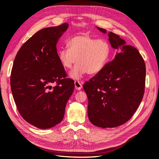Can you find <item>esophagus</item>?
Here are the masks:
<instances>
[{
	"label": "esophagus",
	"instance_id": "esophagus-1",
	"mask_svg": "<svg viewBox=\"0 0 159 159\" xmlns=\"http://www.w3.org/2000/svg\"><path fill=\"white\" fill-rule=\"evenodd\" d=\"M75 85V88L77 90H80L81 88H82V85L80 82L79 81H75L74 82Z\"/></svg>",
	"mask_w": 159,
	"mask_h": 159
}]
</instances>
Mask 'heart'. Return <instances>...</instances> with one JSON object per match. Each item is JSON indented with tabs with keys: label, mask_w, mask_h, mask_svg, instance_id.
Returning <instances> with one entry per match:
<instances>
[{
	"label": "heart",
	"mask_w": 159,
	"mask_h": 159,
	"mask_svg": "<svg viewBox=\"0 0 159 159\" xmlns=\"http://www.w3.org/2000/svg\"><path fill=\"white\" fill-rule=\"evenodd\" d=\"M67 47L57 52V57L65 69L71 68L76 61L78 62L70 74L74 80L80 79L86 73H99L108 63L111 54L107 41L96 39L86 34L71 38Z\"/></svg>",
	"instance_id": "b5f03b06"
}]
</instances>
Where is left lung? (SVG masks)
Returning a JSON list of instances; mask_svg holds the SVG:
<instances>
[{"mask_svg": "<svg viewBox=\"0 0 159 159\" xmlns=\"http://www.w3.org/2000/svg\"><path fill=\"white\" fill-rule=\"evenodd\" d=\"M108 36L111 46L118 50L116 55L83 85L88 98V118L102 128L116 127L128 121L141 102L145 85V64L140 53L115 34L109 32Z\"/></svg>", "mask_w": 159, "mask_h": 159, "instance_id": "obj_1", "label": "left lung"}]
</instances>
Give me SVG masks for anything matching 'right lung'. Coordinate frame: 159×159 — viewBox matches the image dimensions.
I'll return each instance as SVG.
<instances>
[{
  "instance_id": "add662e5",
  "label": "right lung",
  "mask_w": 159,
  "mask_h": 159,
  "mask_svg": "<svg viewBox=\"0 0 159 159\" xmlns=\"http://www.w3.org/2000/svg\"><path fill=\"white\" fill-rule=\"evenodd\" d=\"M68 23L43 28L18 50L11 71L14 102L23 119L39 129H49L64 118L67 102L74 89V81L57 57L56 44ZM57 84L52 88L51 84Z\"/></svg>"
}]
</instances>
